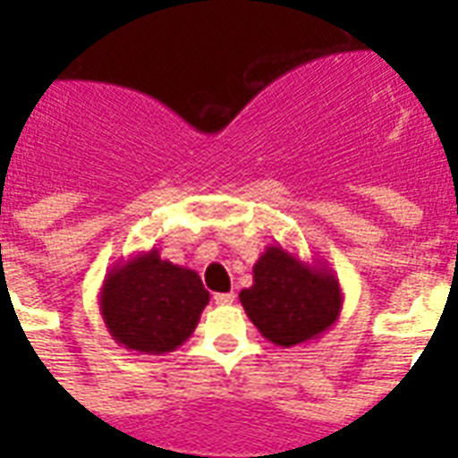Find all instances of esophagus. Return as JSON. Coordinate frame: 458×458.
<instances>
[{"mask_svg":"<svg viewBox=\"0 0 458 458\" xmlns=\"http://www.w3.org/2000/svg\"><path fill=\"white\" fill-rule=\"evenodd\" d=\"M213 301H216V305H232V302L236 301V295H233V293H216V298H213Z\"/></svg>","mask_w":458,"mask_h":458,"instance_id":"esophagus-1","label":"esophagus"}]
</instances>
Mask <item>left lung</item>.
<instances>
[{
	"mask_svg": "<svg viewBox=\"0 0 458 458\" xmlns=\"http://www.w3.org/2000/svg\"><path fill=\"white\" fill-rule=\"evenodd\" d=\"M250 289L238 293L250 321L275 346L318 339L342 311V286L333 268L302 261L282 245H268L252 268Z\"/></svg>",
	"mask_w": 458,
	"mask_h": 458,
	"instance_id": "8db88e82",
	"label": "left lung"
}]
</instances>
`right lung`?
<instances>
[{
	"instance_id": "obj_1",
	"label": "right lung",
	"mask_w": 458,
	"mask_h": 458,
	"mask_svg": "<svg viewBox=\"0 0 458 458\" xmlns=\"http://www.w3.org/2000/svg\"><path fill=\"white\" fill-rule=\"evenodd\" d=\"M208 298L199 275L160 259L153 248L109 268L98 305L105 327L119 346L163 355L188 342Z\"/></svg>"
}]
</instances>
